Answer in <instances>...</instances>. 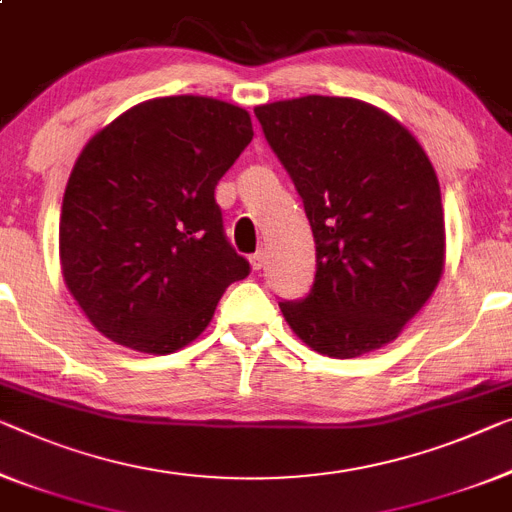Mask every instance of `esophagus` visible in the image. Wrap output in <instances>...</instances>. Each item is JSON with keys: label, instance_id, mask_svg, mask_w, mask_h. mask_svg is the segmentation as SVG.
Segmentation results:
<instances>
[{"label": "esophagus", "instance_id": "1", "mask_svg": "<svg viewBox=\"0 0 512 512\" xmlns=\"http://www.w3.org/2000/svg\"><path fill=\"white\" fill-rule=\"evenodd\" d=\"M265 261H267V256H265V251L263 249H258L256 254H251V258H249V263H251V270H263L265 267Z\"/></svg>", "mask_w": 512, "mask_h": 512}]
</instances>
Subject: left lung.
<instances>
[{"mask_svg": "<svg viewBox=\"0 0 512 512\" xmlns=\"http://www.w3.org/2000/svg\"><path fill=\"white\" fill-rule=\"evenodd\" d=\"M293 178L316 240V281L279 302L320 355L352 359L391 343L444 270L439 180L419 141L355 98L304 96L254 109Z\"/></svg>", "mask_w": 512, "mask_h": 512, "instance_id": "left-lung-1", "label": "left lung"}]
</instances>
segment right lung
<instances>
[{
  "mask_svg": "<svg viewBox=\"0 0 512 512\" xmlns=\"http://www.w3.org/2000/svg\"><path fill=\"white\" fill-rule=\"evenodd\" d=\"M251 137L242 107L169 96L128 109L82 148L61 206V272L109 341L148 355L185 348L247 277L215 187Z\"/></svg>",
  "mask_w": 512,
  "mask_h": 512,
  "instance_id": "right-lung-1",
  "label": "right lung"
}]
</instances>
